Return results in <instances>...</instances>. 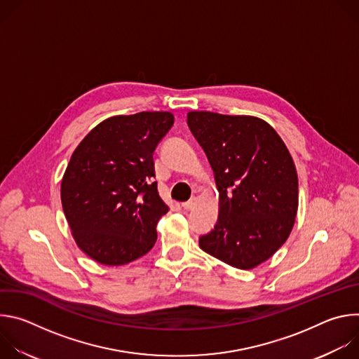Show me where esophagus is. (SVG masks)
<instances>
[{"label": "esophagus", "mask_w": 359, "mask_h": 359, "mask_svg": "<svg viewBox=\"0 0 359 359\" xmlns=\"http://www.w3.org/2000/svg\"><path fill=\"white\" fill-rule=\"evenodd\" d=\"M196 204H197V197H191L189 201H184L182 206L184 210H191L196 208Z\"/></svg>", "instance_id": "esophagus-1"}]
</instances>
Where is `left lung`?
Here are the masks:
<instances>
[{
  "label": "left lung",
  "mask_w": 359,
  "mask_h": 359,
  "mask_svg": "<svg viewBox=\"0 0 359 359\" xmlns=\"http://www.w3.org/2000/svg\"><path fill=\"white\" fill-rule=\"evenodd\" d=\"M187 125L219 190L217 223L200 237V248L240 270L260 266L285 243L298 210V177L285 143L257 116L191 111Z\"/></svg>",
  "instance_id": "8db88e82"
}]
</instances>
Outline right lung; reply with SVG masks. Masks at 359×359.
I'll return each instance as SVG.
<instances>
[{
  "mask_svg": "<svg viewBox=\"0 0 359 359\" xmlns=\"http://www.w3.org/2000/svg\"><path fill=\"white\" fill-rule=\"evenodd\" d=\"M173 122L170 112L112 116L74 150L61 201L75 243L92 260L123 266L155 245L169 206L151 182L153 151Z\"/></svg>",
  "mask_w": 359,
  "mask_h": 359,
  "instance_id": "add662e5",
  "label": "right lung"
}]
</instances>
